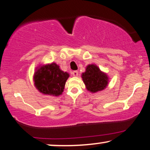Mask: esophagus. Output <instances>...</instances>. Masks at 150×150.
I'll list each match as a JSON object with an SVG mask.
<instances>
[{
  "mask_svg": "<svg viewBox=\"0 0 150 150\" xmlns=\"http://www.w3.org/2000/svg\"><path fill=\"white\" fill-rule=\"evenodd\" d=\"M72 75L74 76H79V72H78V71H74L72 72Z\"/></svg>",
  "mask_w": 150,
  "mask_h": 150,
  "instance_id": "34e87169",
  "label": "esophagus"
}]
</instances>
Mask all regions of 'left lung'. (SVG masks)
I'll return each mask as SVG.
<instances>
[{"label":"left lung","instance_id":"obj_1","mask_svg":"<svg viewBox=\"0 0 150 150\" xmlns=\"http://www.w3.org/2000/svg\"><path fill=\"white\" fill-rule=\"evenodd\" d=\"M81 77L86 89L91 93L102 91L106 89L109 83L108 75L100 70L96 64L88 65Z\"/></svg>","mask_w":150,"mask_h":150}]
</instances>
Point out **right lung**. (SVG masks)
Listing matches in <instances>:
<instances>
[{"mask_svg":"<svg viewBox=\"0 0 150 150\" xmlns=\"http://www.w3.org/2000/svg\"><path fill=\"white\" fill-rule=\"evenodd\" d=\"M69 77L56 63L41 64L36 67L33 76L34 85L44 95L59 96L64 90L65 83Z\"/></svg>","mask_w":150,"mask_h":150,"instance_id":"add662e5","label":"right lung"}]
</instances>
